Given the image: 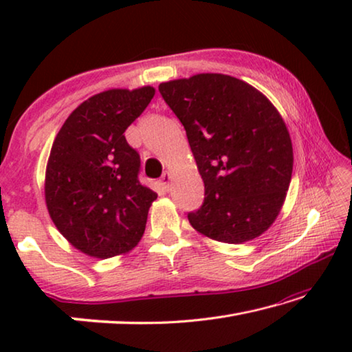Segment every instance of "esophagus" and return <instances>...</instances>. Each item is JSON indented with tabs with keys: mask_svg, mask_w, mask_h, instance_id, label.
Returning <instances> with one entry per match:
<instances>
[{
	"mask_svg": "<svg viewBox=\"0 0 352 352\" xmlns=\"http://www.w3.org/2000/svg\"><path fill=\"white\" fill-rule=\"evenodd\" d=\"M160 182H162V186L166 189V190H169V186H170V182H172V177H170V174L169 172H164L163 174V177L160 178Z\"/></svg>",
	"mask_w": 352,
	"mask_h": 352,
	"instance_id": "34e87169",
	"label": "esophagus"
}]
</instances>
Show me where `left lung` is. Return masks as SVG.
Segmentation results:
<instances>
[{
  "label": "left lung",
  "mask_w": 352,
  "mask_h": 352,
  "mask_svg": "<svg viewBox=\"0 0 352 352\" xmlns=\"http://www.w3.org/2000/svg\"><path fill=\"white\" fill-rule=\"evenodd\" d=\"M180 119L205 183L188 212L201 234L225 243L254 239L276 219L287 192L294 151L281 115L264 94L225 74L160 83Z\"/></svg>",
  "instance_id": "obj_1"
}]
</instances>
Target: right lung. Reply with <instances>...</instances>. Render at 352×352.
Returning a JSON list of instances; mask_svg holds the SVG:
<instances>
[{
  "label": "right lung",
  "instance_id": "1",
  "mask_svg": "<svg viewBox=\"0 0 352 352\" xmlns=\"http://www.w3.org/2000/svg\"><path fill=\"white\" fill-rule=\"evenodd\" d=\"M153 94L152 87L99 93L77 107L56 136L46 168L47 211L83 253L111 258L144 233L157 194L141 184L140 153L124 132Z\"/></svg>",
  "mask_w": 352,
  "mask_h": 352
}]
</instances>
